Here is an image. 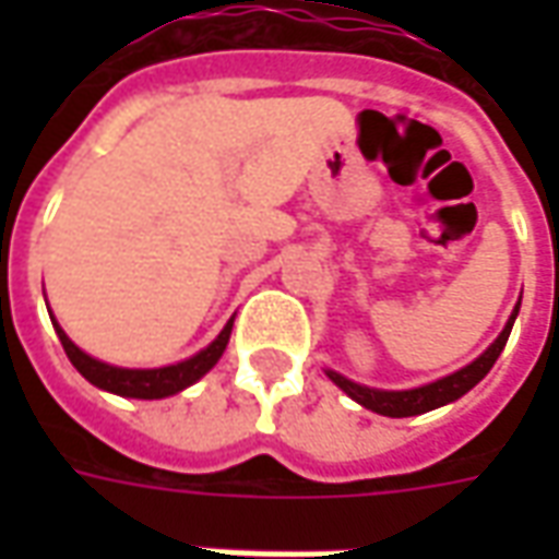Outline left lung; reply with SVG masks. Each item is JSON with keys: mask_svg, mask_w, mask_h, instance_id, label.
Instances as JSON below:
<instances>
[{"mask_svg": "<svg viewBox=\"0 0 559 559\" xmlns=\"http://www.w3.org/2000/svg\"><path fill=\"white\" fill-rule=\"evenodd\" d=\"M518 308H521V299H518L515 311L509 317V323L500 332V338L493 341L488 350L481 353L476 362H469L467 368H461L455 374L443 377V380H437V383H428V386L419 389H407V392H383V389H368L359 386V383H353L347 377L335 374V371H326L329 380L341 386L353 401H359L362 407L368 411L380 413V416H392V419H404V416H419V413L437 411V407H443L449 401H457L461 395H467L469 389L479 383L481 377L488 374L497 362V356L503 353L506 341H509V332H512V323H515Z\"/></svg>", "mask_w": 559, "mask_h": 559, "instance_id": "left-lung-1", "label": "left lung"}]
</instances>
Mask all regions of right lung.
Masks as SVG:
<instances>
[{"label": "right lung", "mask_w": 559, "mask_h": 559, "mask_svg": "<svg viewBox=\"0 0 559 559\" xmlns=\"http://www.w3.org/2000/svg\"><path fill=\"white\" fill-rule=\"evenodd\" d=\"M230 329L233 320L221 329V335L209 344L206 350H200L197 356H191V359H185V362L179 365H167V368H146V371H140V368H114V365L98 362V359H92V356H86V353L80 350L78 344L68 338L59 326H56V335L62 341V347H66V356L71 359V365L90 380L92 386L107 389V392L122 395V399H167V395H176V392H182L185 386L197 383L212 365L218 362L221 353L227 347V341H230Z\"/></svg>", "instance_id": "obj_1"}]
</instances>
